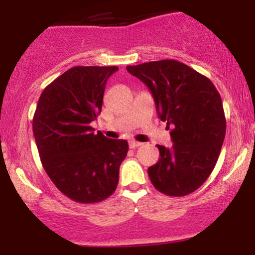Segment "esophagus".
I'll list each match as a JSON object with an SVG mask.
<instances>
[{
  "instance_id": "34e87169",
  "label": "esophagus",
  "mask_w": 255,
  "mask_h": 255,
  "mask_svg": "<svg viewBox=\"0 0 255 255\" xmlns=\"http://www.w3.org/2000/svg\"><path fill=\"white\" fill-rule=\"evenodd\" d=\"M141 145H142L141 142L135 141V140H130V141H129V147L130 148H136V147H139V146H141Z\"/></svg>"
}]
</instances>
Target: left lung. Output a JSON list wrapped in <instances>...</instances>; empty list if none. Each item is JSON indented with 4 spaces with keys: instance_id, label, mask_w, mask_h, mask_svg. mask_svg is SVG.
Instances as JSON below:
<instances>
[{
    "instance_id": "left-lung-1",
    "label": "left lung",
    "mask_w": 255,
    "mask_h": 255,
    "mask_svg": "<svg viewBox=\"0 0 255 255\" xmlns=\"http://www.w3.org/2000/svg\"><path fill=\"white\" fill-rule=\"evenodd\" d=\"M151 91L158 115L171 127L172 146L157 145L159 160L147 169L157 191L184 197L211 175L221 153L227 122L212 81L176 60L127 66Z\"/></svg>"
}]
</instances>
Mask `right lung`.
<instances>
[{
  "mask_svg": "<svg viewBox=\"0 0 255 255\" xmlns=\"http://www.w3.org/2000/svg\"><path fill=\"white\" fill-rule=\"evenodd\" d=\"M116 66H78L44 89L33 115L40 162L61 193L81 204L109 198L119 183L128 142L93 133L107 80Z\"/></svg>",
  "mask_w": 255,
  "mask_h": 255,
  "instance_id": "add662e5",
  "label": "right lung"
}]
</instances>
